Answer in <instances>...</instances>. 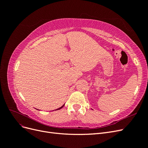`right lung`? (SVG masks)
Listing matches in <instances>:
<instances>
[{
	"instance_id": "obj_1",
	"label": "right lung",
	"mask_w": 148,
	"mask_h": 148,
	"mask_svg": "<svg viewBox=\"0 0 148 148\" xmlns=\"http://www.w3.org/2000/svg\"><path fill=\"white\" fill-rule=\"evenodd\" d=\"M64 105H65V104H64V105H63V106H62V107H59V109H56V110H59V109H62V107H64Z\"/></svg>"
}]
</instances>
